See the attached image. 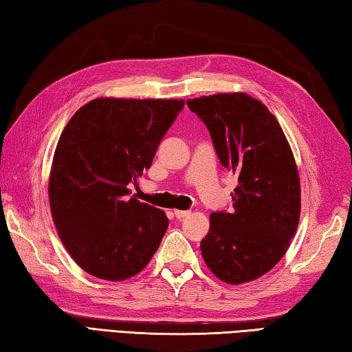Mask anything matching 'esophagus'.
I'll return each mask as SVG.
<instances>
[{
  "label": "esophagus",
  "instance_id": "34e87169",
  "mask_svg": "<svg viewBox=\"0 0 352 352\" xmlns=\"http://www.w3.org/2000/svg\"><path fill=\"white\" fill-rule=\"evenodd\" d=\"M190 214V211H187V210H175V217L176 219H184V217H187Z\"/></svg>",
  "mask_w": 352,
  "mask_h": 352
}]
</instances>
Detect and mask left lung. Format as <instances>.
Returning <instances> with one entry per match:
<instances>
[{
    "label": "left lung",
    "instance_id": "1",
    "mask_svg": "<svg viewBox=\"0 0 352 352\" xmlns=\"http://www.w3.org/2000/svg\"><path fill=\"white\" fill-rule=\"evenodd\" d=\"M210 130L219 161L237 176L233 211L211 213L202 257L230 285L256 280L280 261L300 217L293 150L268 107L242 91L188 99Z\"/></svg>",
    "mask_w": 352,
    "mask_h": 352
}]
</instances>
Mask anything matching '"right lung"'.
Instances as JSON below:
<instances>
[{"label": "right lung", "mask_w": 352, "mask_h": 352, "mask_svg": "<svg viewBox=\"0 0 352 352\" xmlns=\"http://www.w3.org/2000/svg\"><path fill=\"white\" fill-rule=\"evenodd\" d=\"M184 99L96 98L63 130L49 176L58 236L85 273L121 282L142 271L168 228L162 210L129 197Z\"/></svg>", "instance_id": "1"}]
</instances>
